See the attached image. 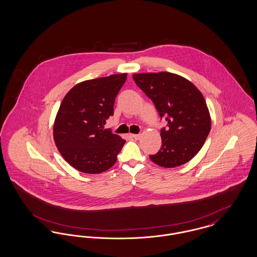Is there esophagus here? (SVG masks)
<instances>
[{"label":"esophagus","instance_id":"1","mask_svg":"<svg viewBox=\"0 0 257 257\" xmlns=\"http://www.w3.org/2000/svg\"><path fill=\"white\" fill-rule=\"evenodd\" d=\"M131 136H132V137H133V138H134L135 140H139V139H140V138H141V136H142V135H141V134H132V135H131Z\"/></svg>","mask_w":257,"mask_h":257}]
</instances>
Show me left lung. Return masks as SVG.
<instances>
[{
	"label": "left lung",
	"mask_w": 257,
	"mask_h": 257,
	"mask_svg": "<svg viewBox=\"0 0 257 257\" xmlns=\"http://www.w3.org/2000/svg\"><path fill=\"white\" fill-rule=\"evenodd\" d=\"M137 86L152 100L167 128L161 130L162 147L149 158L163 168H175L193 159L211 129L205 99L192 82L171 72L133 74Z\"/></svg>",
	"instance_id": "8db88e82"
}]
</instances>
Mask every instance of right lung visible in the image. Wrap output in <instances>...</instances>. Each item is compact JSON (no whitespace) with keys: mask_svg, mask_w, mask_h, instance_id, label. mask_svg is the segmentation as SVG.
<instances>
[{"mask_svg":"<svg viewBox=\"0 0 257 257\" xmlns=\"http://www.w3.org/2000/svg\"><path fill=\"white\" fill-rule=\"evenodd\" d=\"M127 73L87 80L74 86L61 101L54 122V141L74 169L95 174L117 160L125 140L103 129L113 114L114 100Z\"/></svg>","mask_w":257,"mask_h":257,"instance_id":"add662e5","label":"right lung"}]
</instances>
